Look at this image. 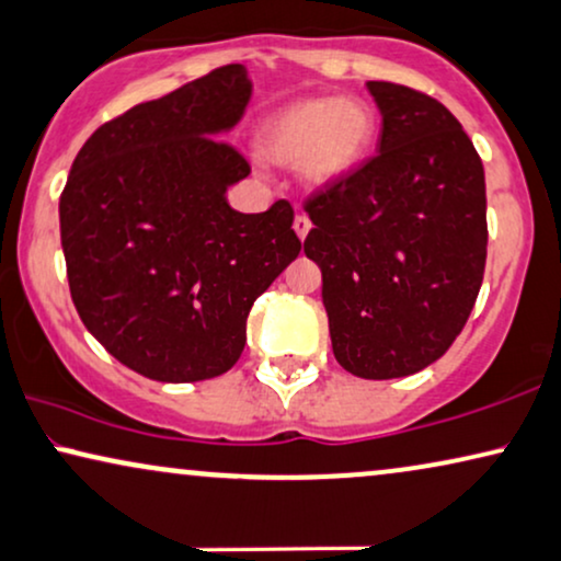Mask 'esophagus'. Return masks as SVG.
<instances>
[{
    "mask_svg": "<svg viewBox=\"0 0 561 561\" xmlns=\"http://www.w3.org/2000/svg\"><path fill=\"white\" fill-rule=\"evenodd\" d=\"M309 229H311L309 216H307V214H296V218H294V231L298 234V239H307Z\"/></svg>",
    "mask_w": 561,
    "mask_h": 561,
    "instance_id": "esophagus-1",
    "label": "esophagus"
}]
</instances>
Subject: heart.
Returning <instances> with one entry per match:
<instances>
[{
  "mask_svg": "<svg viewBox=\"0 0 561 561\" xmlns=\"http://www.w3.org/2000/svg\"><path fill=\"white\" fill-rule=\"evenodd\" d=\"M374 107L355 98H309L283 107L260 128L257 149L275 164H298L314 187L334 185L376 138Z\"/></svg>",
  "mask_w": 561,
  "mask_h": 561,
  "instance_id": "obj_1",
  "label": "heart"
}]
</instances>
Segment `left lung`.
<instances>
[{"instance_id": "8db88e82", "label": "left lung", "mask_w": 561, "mask_h": 561, "mask_svg": "<svg viewBox=\"0 0 561 561\" xmlns=\"http://www.w3.org/2000/svg\"><path fill=\"white\" fill-rule=\"evenodd\" d=\"M378 154L307 201L332 353L353 376L402 378L463 330L486 260L484 167L438 100L368 82Z\"/></svg>"}]
</instances>
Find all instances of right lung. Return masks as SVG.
<instances>
[{
	"label": "right lung",
	"instance_id": "1",
	"mask_svg": "<svg viewBox=\"0 0 561 561\" xmlns=\"http://www.w3.org/2000/svg\"><path fill=\"white\" fill-rule=\"evenodd\" d=\"M242 64L130 107L87 138L58 201L71 301L136 374L206 381L234 366L254 298L301 252L288 201L239 214L250 164L218 136L242 121Z\"/></svg>",
	"mask_w": 561,
	"mask_h": 561
}]
</instances>
